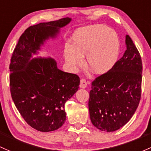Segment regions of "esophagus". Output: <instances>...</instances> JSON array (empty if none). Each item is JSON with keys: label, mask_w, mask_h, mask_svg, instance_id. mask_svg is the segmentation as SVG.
Here are the masks:
<instances>
[{"label": "esophagus", "mask_w": 151, "mask_h": 151, "mask_svg": "<svg viewBox=\"0 0 151 151\" xmlns=\"http://www.w3.org/2000/svg\"><path fill=\"white\" fill-rule=\"evenodd\" d=\"M80 87L81 88H85L87 87V82L85 79H81Z\"/></svg>", "instance_id": "obj_1"}]
</instances>
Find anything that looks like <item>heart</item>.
I'll return each instance as SVG.
<instances>
[{
  "mask_svg": "<svg viewBox=\"0 0 151 151\" xmlns=\"http://www.w3.org/2000/svg\"><path fill=\"white\" fill-rule=\"evenodd\" d=\"M120 50L118 35L103 24L80 28L72 36V45L66 44L64 58L69 67L77 69L86 55L88 67L97 74L108 72L114 66Z\"/></svg>",
  "mask_w": 151,
  "mask_h": 151,
  "instance_id": "heart-1",
  "label": "heart"
}]
</instances>
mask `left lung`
I'll return each mask as SVG.
<instances>
[{
  "mask_svg": "<svg viewBox=\"0 0 151 151\" xmlns=\"http://www.w3.org/2000/svg\"><path fill=\"white\" fill-rule=\"evenodd\" d=\"M123 56L108 72L92 82L88 102L93 124L101 131L114 132L132 117L141 97L142 60L127 35Z\"/></svg>",
  "mask_w": 151,
  "mask_h": 151,
  "instance_id": "left-lung-1",
  "label": "left lung"
}]
</instances>
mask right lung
Masks as SVG:
<instances>
[{
  "label": "right lung",
  "mask_w": 151,
  "mask_h": 151,
  "mask_svg": "<svg viewBox=\"0 0 151 151\" xmlns=\"http://www.w3.org/2000/svg\"><path fill=\"white\" fill-rule=\"evenodd\" d=\"M69 17L29 27L13 52L10 90L16 107L25 122L37 131L51 132L66 121L65 103L78 90L80 77L57 67L53 58H34L49 38L70 23Z\"/></svg>",
  "instance_id": "obj_1"
}]
</instances>
